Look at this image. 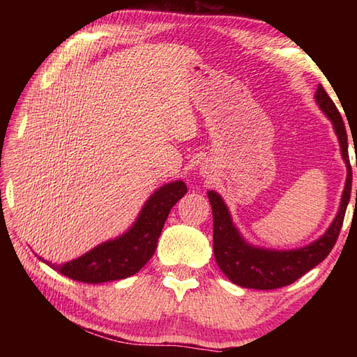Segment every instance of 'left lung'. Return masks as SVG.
<instances>
[{
    "instance_id": "obj_1",
    "label": "left lung",
    "mask_w": 357,
    "mask_h": 357,
    "mask_svg": "<svg viewBox=\"0 0 357 357\" xmlns=\"http://www.w3.org/2000/svg\"><path fill=\"white\" fill-rule=\"evenodd\" d=\"M315 102L328 119L332 123L335 135L340 144L342 159L347 165V183L342 193L340 206H338L334 220L329 228L323 233V236L313 241L299 249L277 250L266 249V247L253 245L247 243L241 234L238 227L234 225L229 214V209L215 190H208V198L213 208L214 219V257L215 261L222 269V273L236 285L252 289H275L287 287L299 279V277L309 273L323 259L329 255L335 241L340 233L343 217L351 195V165L348 157V137L345 124L338 113L334 102L331 100L328 93L324 91L321 84H318L315 93ZM357 167V164H356ZM357 202V190H356Z\"/></svg>"
}]
</instances>
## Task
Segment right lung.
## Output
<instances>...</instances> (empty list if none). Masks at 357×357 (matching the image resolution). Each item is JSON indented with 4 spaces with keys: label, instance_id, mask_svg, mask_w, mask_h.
<instances>
[{
    "label": "right lung",
    "instance_id": "1",
    "mask_svg": "<svg viewBox=\"0 0 357 357\" xmlns=\"http://www.w3.org/2000/svg\"><path fill=\"white\" fill-rule=\"evenodd\" d=\"M185 193V183L181 179L160 185L143 204L128 231L96 245L84 255L68 263L52 264L40 257L39 259L59 274L84 283L128 279L137 274L154 255L168 214Z\"/></svg>",
    "mask_w": 357,
    "mask_h": 357
}]
</instances>
